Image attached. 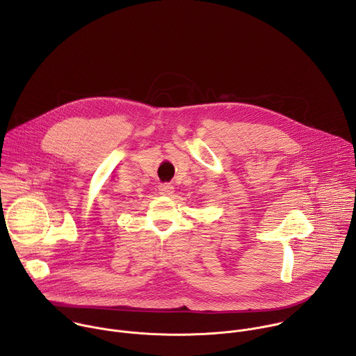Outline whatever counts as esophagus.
<instances>
[{"label": "esophagus", "instance_id": "obj_1", "mask_svg": "<svg viewBox=\"0 0 356 356\" xmlns=\"http://www.w3.org/2000/svg\"><path fill=\"white\" fill-rule=\"evenodd\" d=\"M159 193L162 195H172L173 194V186L169 183H163L159 186Z\"/></svg>", "mask_w": 356, "mask_h": 356}]
</instances>
